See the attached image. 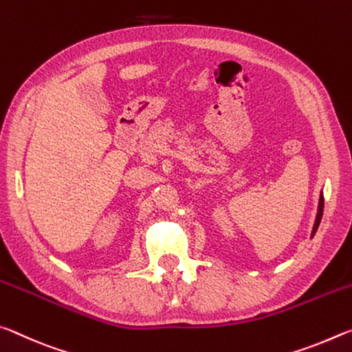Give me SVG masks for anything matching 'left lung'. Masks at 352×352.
<instances>
[{"label":"left lung","instance_id":"left-lung-1","mask_svg":"<svg viewBox=\"0 0 352 352\" xmlns=\"http://www.w3.org/2000/svg\"><path fill=\"white\" fill-rule=\"evenodd\" d=\"M322 206H324V199L322 197L320 198V207H318V215H316V221H315V228H314V234L316 232V229H318V224L321 221V217H322Z\"/></svg>","mask_w":352,"mask_h":352}]
</instances>
